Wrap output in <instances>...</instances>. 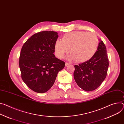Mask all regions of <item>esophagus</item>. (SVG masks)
Listing matches in <instances>:
<instances>
[{
    "mask_svg": "<svg viewBox=\"0 0 124 124\" xmlns=\"http://www.w3.org/2000/svg\"><path fill=\"white\" fill-rule=\"evenodd\" d=\"M70 63H68V62H66V63H65V66H68V65H70Z\"/></svg>",
    "mask_w": 124,
    "mask_h": 124,
    "instance_id": "34e87169",
    "label": "esophagus"
}]
</instances>
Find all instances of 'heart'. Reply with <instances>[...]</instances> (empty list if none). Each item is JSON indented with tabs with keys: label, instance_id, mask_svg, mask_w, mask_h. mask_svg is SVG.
<instances>
[{
	"label": "heart",
	"instance_id": "heart-1",
	"mask_svg": "<svg viewBox=\"0 0 124 124\" xmlns=\"http://www.w3.org/2000/svg\"><path fill=\"white\" fill-rule=\"evenodd\" d=\"M98 39L93 32L73 31L65 34L62 40L57 39L54 44L56 57L62 58L70 50V58L78 62L89 60L96 52Z\"/></svg>",
	"mask_w": 124,
	"mask_h": 124
}]
</instances>
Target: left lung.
Returning <instances> with one entry per match:
<instances>
[{
	"label": "left lung",
	"instance_id": "obj_1",
	"mask_svg": "<svg viewBox=\"0 0 124 124\" xmlns=\"http://www.w3.org/2000/svg\"><path fill=\"white\" fill-rule=\"evenodd\" d=\"M108 66L106 48L103 41L100 40L97 50L92 58L78 65H75L74 79L78 86L84 91H94L105 80Z\"/></svg>",
	"mask_w": 124,
	"mask_h": 124
}]
</instances>
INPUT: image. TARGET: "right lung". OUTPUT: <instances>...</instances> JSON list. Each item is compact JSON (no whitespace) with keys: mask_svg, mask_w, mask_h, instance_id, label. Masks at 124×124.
<instances>
[{"mask_svg":"<svg viewBox=\"0 0 124 124\" xmlns=\"http://www.w3.org/2000/svg\"><path fill=\"white\" fill-rule=\"evenodd\" d=\"M58 38L56 31H40L32 35L22 47L19 61L21 78L36 93L47 92L65 67V63L53 54Z\"/></svg>","mask_w":124,"mask_h":124,"instance_id":"1","label":"right lung"}]
</instances>
